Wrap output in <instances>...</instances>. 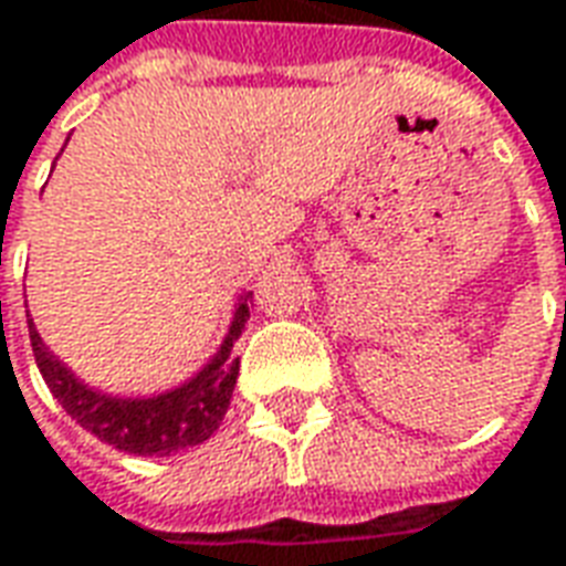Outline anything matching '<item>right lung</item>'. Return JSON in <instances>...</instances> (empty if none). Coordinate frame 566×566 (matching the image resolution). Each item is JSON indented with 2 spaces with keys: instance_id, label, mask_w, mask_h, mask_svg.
I'll list each match as a JSON object with an SVG mask.
<instances>
[{
  "instance_id": "right-lung-1",
  "label": "right lung",
  "mask_w": 566,
  "mask_h": 566,
  "mask_svg": "<svg viewBox=\"0 0 566 566\" xmlns=\"http://www.w3.org/2000/svg\"><path fill=\"white\" fill-rule=\"evenodd\" d=\"M250 295L253 292L238 295L229 332L208 365L192 374L187 382L159 395H111L93 389L63 358L53 356V349L44 344V337L27 313L29 340L48 389L74 422L119 452L163 458L205 443L220 428L241 368V361L234 358V340L241 337L243 323L250 319Z\"/></svg>"
}]
</instances>
